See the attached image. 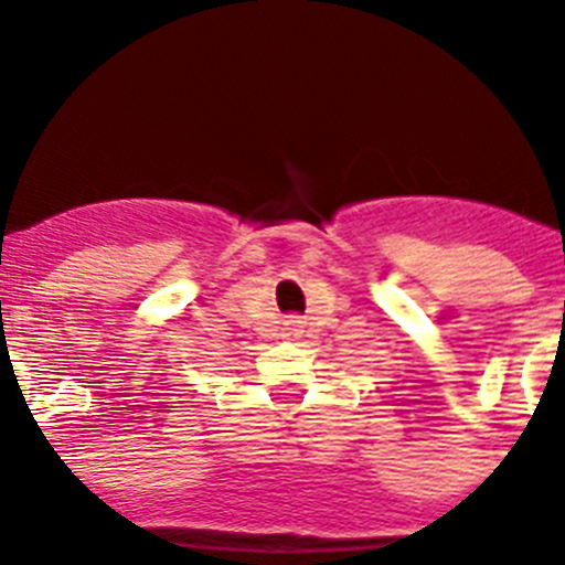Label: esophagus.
Segmentation results:
<instances>
[{"label":"esophagus","instance_id":"34e87169","mask_svg":"<svg viewBox=\"0 0 565 565\" xmlns=\"http://www.w3.org/2000/svg\"><path fill=\"white\" fill-rule=\"evenodd\" d=\"M300 324H302V321L289 319L287 321V334H292V338H297V334H300Z\"/></svg>","mask_w":565,"mask_h":565}]
</instances>
